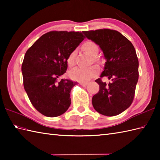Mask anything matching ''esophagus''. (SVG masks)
Segmentation results:
<instances>
[{
	"instance_id": "obj_1",
	"label": "esophagus",
	"mask_w": 160,
	"mask_h": 160,
	"mask_svg": "<svg viewBox=\"0 0 160 160\" xmlns=\"http://www.w3.org/2000/svg\"><path fill=\"white\" fill-rule=\"evenodd\" d=\"M80 85H82L83 87H86L87 84H88V82H80Z\"/></svg>"
}]
</instances>
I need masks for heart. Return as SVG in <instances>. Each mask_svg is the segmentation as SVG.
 <instances>
[{
    "label": "heart",
    "instance_id": "b5f03b06",
    "mask_svg": "<svg viewBox=\"0 0 160 160\" xmlns=\"http://www.w3.org/2000/svg\"><path fill=\"white\" fill-rule=\"evenodd\" d=\"M82 49L87 53L91 56L96 57L98 53V47L96 43L92 41H87L84 42L82 45ZM75 57H76V52H73L70 53L67 60L68 66L69 67H74L76 62H75ZM99 72V69L96 66H93L86 69L83 68H76L69 71V77L74 80L79 81V82H85L91 80V78L96 77Z\"/></svg>",
    "mask_w": 160,
    "mask_h": 160
}]
</instances>
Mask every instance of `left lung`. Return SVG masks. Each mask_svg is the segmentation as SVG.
Listing matches in <instances>:
<instances>
[{
	"label": "left lung",
	"mask_w": 160,
	"mask_h": 160,
	"mask_svg": "<svg viewBox=\"0 0 160 160\" xmlns=\"http://www.w3.org/2000/svg\"><path fill=\"white\" fill-rule=\"evenodd\" d=\"M83 33L103 52L106 62L100 78L107 77L108 84L98 78L100 90L92 98L95 110L106 116L124 111L133 100L138 81L139 62L132 44L115 30L108 29L84 31Z\"/></svg>",
	"instance_id": "obj_1"
}]
</instances>
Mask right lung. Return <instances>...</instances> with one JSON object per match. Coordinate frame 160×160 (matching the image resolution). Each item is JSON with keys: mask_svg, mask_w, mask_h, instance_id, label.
<instances>
[{"mask_svg": "<svg viewBox=\"0 0 160 160\" xmlns=\"http://www.w3.org/2000/svg\"><path fill=\"white\" fill-rule=\"evenodd\" d=\"M84 38L79 32L53 31L27 51L22 64L24 88L33 106L47 117L59 116L70 106L71 90L78 82L58 78L66 72L68 57Z\"/></svg>", "mask_w": 160, "mask_h": 160, "instance_id": "obj_1", "label": "right lung"}]
</instances>
